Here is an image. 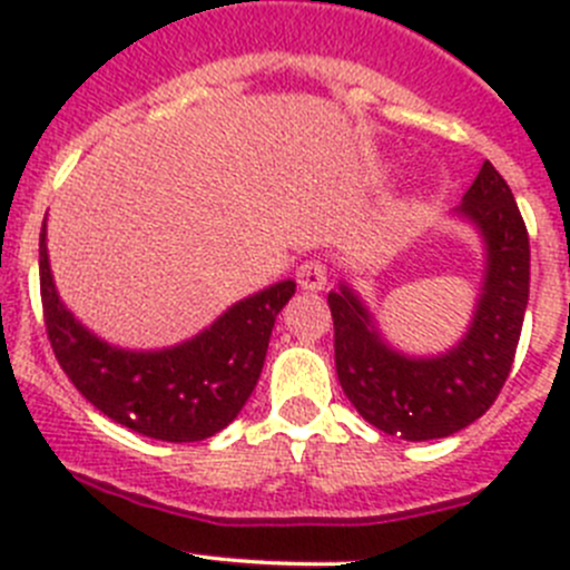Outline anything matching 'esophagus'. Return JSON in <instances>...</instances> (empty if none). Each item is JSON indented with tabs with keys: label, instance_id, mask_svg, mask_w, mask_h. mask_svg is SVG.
<instances>
[{
	"label": "esophagus",
	"instance_id": "obj_1",
	"mask_svg": "<svg viewBox=\"0 0 570 570\" xmlns=\"http://www.w3.org/2000/svg\"><path fill=\"white\" fill-rule=\"evenodd\" d=\"M297 284H301V289L306 292L325 289L327 267L322 262H317V258H308V262H303L301 267H297Z\"/></svg>",
	"mask_w": 570,
	"mask_h": 570
}]
</instances>
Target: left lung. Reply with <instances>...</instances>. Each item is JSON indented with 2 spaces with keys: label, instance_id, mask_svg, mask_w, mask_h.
<instances>
[{
  "label": "left lung",
  "instance_id": "left-lung-1",
  "mask_svg": "<svg viewBox=\"0 0 570 570\" xmlns=\"http://www.w3.org/2000/svg\"><path fill=\"white\" fill-rule=\"evenodd\" d=\"M458 215L485 239V281L469 331L452 350L435 358L396 353L347 284L327 295L344 394L366 422L405 441L446 439L476 422L508 381L524 325L530 234L491 163H482Z\"/></svg>",
  "mask_w": 570,
  "mask_h": 570
}]
</instances>
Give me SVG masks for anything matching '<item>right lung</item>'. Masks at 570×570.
I'll return each instance as SVG.
<instances>
[{"label": "right lung", "mask_w": 570, "mask_h": 570, "mask_svg": "<svg viewBox=\"0 0 570 570\" xmlns=\"http://www.w3.org/2000/svg\"><path fill=\"white\" fill-rule=\"evenodd\" d=\"M295 295L281 281L245 297L189 342L135 353L79 325L55 289L40 228V303L55 358L79 394L105 416L157 441H204L237 419L262 375L269 333Z\"/></svg>", "instance_id": "obj_1"}]
</instances>
